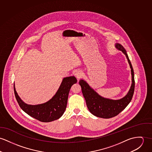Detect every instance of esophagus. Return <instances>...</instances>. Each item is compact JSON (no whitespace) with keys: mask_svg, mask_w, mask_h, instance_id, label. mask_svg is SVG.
Listing matches in <instances>:
<instances>
[{"mask_svg":"<svg viewBox=\"0 0 152 152\" xmlns=\"http://www.w3.org/2000/svg\"><path fill=\"white\" fill-rule=\"evenodd\" d=\"M75 77H76L77 79H80V78L82 77V76H83V73H82L81 71H80V70H77V71H76V72H75Z\"/></svg>","mask_w":152,"mask_h":152,"instance_id":"1","label":"esophagus"}]
</instances>
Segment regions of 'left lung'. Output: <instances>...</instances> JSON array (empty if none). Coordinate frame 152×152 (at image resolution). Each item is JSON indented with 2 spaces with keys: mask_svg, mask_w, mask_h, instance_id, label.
I'll return each mask as SVG.
<instances>
[{
  "mask_svg": "<svg viewBox=\"0 0 152 152\" xmlns=\"http://www.w3.org/2000/svg\"><path fill=\"white\" fill-rule=\"evenodd\" d=\"M115 47L125 55L131 69L132 84L129 91L125 97L115 100L102 97L84 80L81 79L79 81V84L82 87L83 95L88 110L93 115L100 118H110L117 116L129 104L134 93V72L131 61L126 51L122 45L117 43L115 44Z\"/></svg>",
  "mask_w": 152,
  "mask_h": 152,
  "instance_id": "left-lung-1",
  "label": "left lung"
}]
</instances>
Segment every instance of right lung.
Wrapping results in <instances>:
<instances>
[{
    "mask_svg": "<svg viewBox=\"0 0 152 152\" xmlns=\"http://www.w3.org/2000/svg\"><path fill=\"white\" fill-rule=\"evenodd\" d=\"M76 83L77 79L75 76L64 77L57 92L51 100L38 105H29L22 101L16 91L14 83L15 95L19 106L26 113L41 122H49L61 118L64 114L70 89L73 84Z\"/></svg>",
    "mask_w": 152,
    "mask_h": 152,
    "instance_id": "obj_1",
    "label": "right lung"
}]
</instances>
